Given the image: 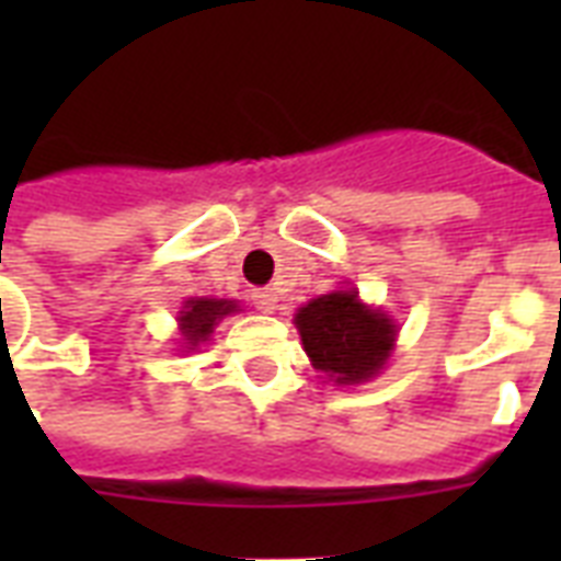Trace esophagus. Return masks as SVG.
<instances>
[{
    "label": "esophagus",
    "mask_w": 561,
    "mask_h": 561,
    "mask_svg": "<svg viewBox=\"0 0 561 561\" xmlns=\"http://www.w3.org/2000/svg\"><path fill=\"white\" fill-rule=\"evenodd\" d=\"M276 302H279V294L273 288L253 290V306L259 308L262 314H273V311H276Z\"/></svg>",
    "instance_id": "1"
}]
</instances>
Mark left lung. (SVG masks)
Returning <instances> with one entry per match:
<instances>
[{"mask_svg": "<svg viewBox=\"0 0 561 561\" xmlns=\"http://www.w3.org/2000/svg\"><path fill=\"white\" fill-rule=\"evenodd\" d=\"M311 367L334 383H360L381 373L392 346L396 323L360 302L358 288L332 290L311 299L294 317Z\"/></svg>", "mask_w": 561, "mask_h": 561, "instance_id": "left-lung-1", "label": "left lung"}]
</instances>
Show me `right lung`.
<instances>
[{"mask_svg":"<svg viewBox=\"0 0 561 561\" xmlns=\"http://www.w3.org/2000/svg\"><path fill=\"white\" fill-rule=\"evenodd\" d=\"M236 299H186V306H183V311H180L178 317L180 334H183V341H186V350H197L201 343L209 341V334L215 332V325H218L227 314H236Z\"/></svg>","mask_w":561,"mask_h":561,"instance_id":"obj_1","label":"right lung"}]
</instances>
